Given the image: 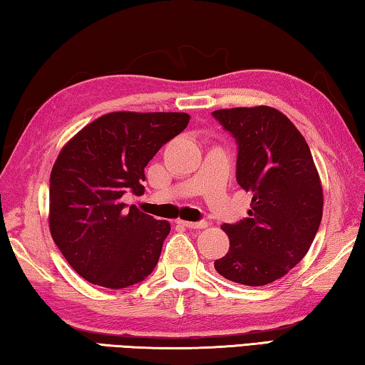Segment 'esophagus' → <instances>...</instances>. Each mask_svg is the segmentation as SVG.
<instances>
[{"label": "esophagus", "instance_id": "1", "mask_svg": "<svg viewBox=\"0 0 365 365\" xmlns=\"http://www.w3.org/2000/svg\"><path fill=\"white\" fill-rule=\"evenodd\" d=\"M178 224L185 225L187 228H206L207 222L201 220V222H188V220H178Z\"/></svg>", "mask_w": 365, "mask_h": 365}]
</instances>
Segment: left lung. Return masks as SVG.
Segmentation results:
<instances>
[{
	"mask_svg": "<svg viewBox=\"0 0 365 365\" xmlns=\"http://www.w3.org/2000/svg\"><path fill=\"white\" fill-rule=\"evenodd\" d=\"M238 145L237 182L252 195L248 217L224 224L230 250L214 262L227 280L262 287L282 279L311 248L324 191L304 137L269 106L214 110Z\"/></svg>",
	"mask_w": 365,
	"mask_h": 365,
	"instance_id": "1",
	"label": "left lung"
}]
</instances>
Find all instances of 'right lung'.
Returning a JSON list of instances; mask_svg holds the SVG:
<instances>
[{
  "mask_svg": "<svg viewBox=\"0 0 365 365\" xmlns=\"http://www.w3.org/2000/svg\"><path fill=\"white\" fill-rule=\"evenodd\" d=\"M188 122L185 113H109L61 150L49 177V232L85 280L127 288L156 267L170 224L127 209L122 196L145 193L146 164Z\"/></svg>",
  "mask_w": 365,
  "mask_h": 365,
  "instance_id": "obj_1",
  "label": "right lung"
}]
</instances>
